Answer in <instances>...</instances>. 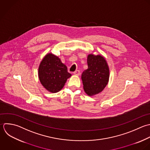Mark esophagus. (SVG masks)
<instances>
[{"label": "esophagus", "instance_id": "obj_1", "mask_svg": "<svg viewBox=\"0 0 150 150\" xmlns=\"http://www.w3.org/2000/svg\"><path fill=\"white\" fill-rule=\"evenodd\" d=\"M80 71L79 70H76L75 71V72H74V74L75 75H77V76H79L80 75Z\"/></svg>", "mask_w": 150, "mask_h": 150}]
</instances>
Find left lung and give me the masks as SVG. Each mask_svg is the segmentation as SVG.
<instances>
[{
	"label": "left lung",
	"instance_id": "1",
	"mask_svg": "<svg viewBox=\"0 0 150 150\" xmlns=\"http://www.w3.org/2000/svg\"><path fill=\"white\" fill-rule=\"evenodd\" d=\"M88 68L81 76L83 89L89 96L101 92L107 85L109 79V68L105 58L100 55L88 56Z\"/></svg>",
	"mask_w": 150,
	"mask_h": 150
}]
</instances>
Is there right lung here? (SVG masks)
Returning a JSON list of instances; mask_svg holds the SVG:
<instances>
[{"instance_id":"right-lung-1","label":"right lung","mask_w":150,"mask_h":150,"mask_svg":"<svg viewBox=\"0 0 150 150\" xmlns=\"http://www.w3.org/2000/svg\"><path fill=\"white\" fill-rule=\"evenodd\" d=\"M71 74L61 59L51 53L47 54L38 68V77L42 85L49 92L56 93L61 90Z\"/></svg>"}]
</instances>
